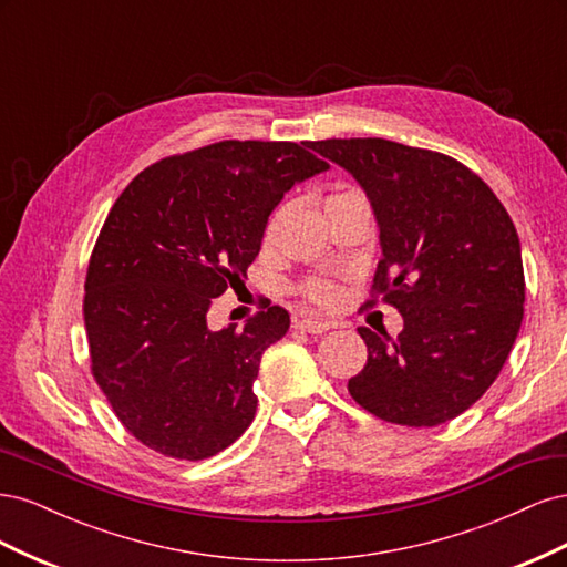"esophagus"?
Here are the masks:
<instances>
[{
    "instance_id": "esophagus-1",
    "label": "esophagus",
    "mask_w": 567,
    "mask_h": 567,
    "mask_svg": "<svg viewBox=\"0 0 567 567\" xmlns=\"http://www.w3.org/2000/svg\"><path fill=\"white\" fill-rule=\"evenodd\" d=\"M296 329L305 331V333H312V336H319V333H326L331 329L329 321L323 319H312V317H300L296 319Z\"/></svg>"
}]
</instances>
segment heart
Returning a JSON list of instances; mask_svg holds the SVG:
<instances>
[{"label": "heart", "mask_w": 567, "mask_h": 567, "mask_svg": "<svg viewBox=\"0 0 567 567\" xmlns=\"http://www.w3.org/2000/svg\"><path fill=\"white\" fill-rule=\"evenodd\" d=\"M354 198H364L367 200V196L359 192V188H340V192H333L329 198H326V205L342 203V200H354ZM274 231H277V217H271V221H269L267 229H265V244H271ZM298 290H300L302 298H307V300L319 305V307H331L340 298L338 284L331 281V279H321V277L302 281Z\"/></svg>", "instance_id": "heart-1"}]
</instances>
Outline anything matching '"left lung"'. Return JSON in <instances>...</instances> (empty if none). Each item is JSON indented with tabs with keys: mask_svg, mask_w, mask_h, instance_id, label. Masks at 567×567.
Returning <instances> with one entry per match:
<instances>
[{
	"mask_svg": "<svg viewBox=\"0 0 567 567\" xmlns=\"http://www.w3.org/2000/svg\"><path fill=\"white\" fill-rule=\"evenodd\" d=\"M367 192L383 260L371 300L404 317L390 340L359 329L367 364L348 390L369 414L409 427L447 423L496 381L525 312L518 231L502 200L463 163L375 140L312 142Z\"/></svg>",
	"mask_w": 567,
	"mask_h": 567,
	"instance_id": "obj_1",
	"label": "left lung"
}]
</instances>
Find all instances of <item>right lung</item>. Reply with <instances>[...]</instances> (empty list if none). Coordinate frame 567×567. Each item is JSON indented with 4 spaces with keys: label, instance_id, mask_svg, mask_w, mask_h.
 <instances>
[{
    "label": "right lung",
    "instance_id": "add662e5",
    "mask_svg": "<svg viewBox=\"0 0 567 567\" xmlns=\"http://www.w3.org/2000/svg\"><path fill=\"white\" fill-rule=\"evenodd\" d=\"M326 167L312 142L227 140L148 165L113 203L82 315L94 381L148 450L200 461L252 423L260 357L290 317L271 305L210 331L208 310L244 284L288 188Z\"/></svg>",
    "mask_w": 567,
    "mask_h": 567
}]
</instances>
